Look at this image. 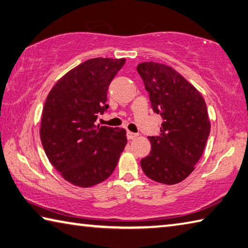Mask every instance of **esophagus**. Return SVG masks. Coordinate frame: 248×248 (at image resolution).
Returning <instances> with one entry per match:
<instances>
[{
  "label": "esophagus",
  "instance_id": "esophagus-1",
  "mask_svg": "<svg viewBox=\"0 0 248 248\" xmlns=\"http://www.w3.org/2000/svg\"><path fill=\"white\" fill-rule=\"evenodd\" d=\"M138 136H139L138 133H133V132H131V131H128V132H127V138H128V140H133V139H136Z\"/></svg>",
  "mask_w": 248,
  "mask_h": 248
}]
</instances>
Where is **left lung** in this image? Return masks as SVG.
Segmentation results:
<instances>
[{"label": "left lung", "instance_id": "8db88e82", "mask_svg": "<svg viewBox=\"0 0 248 248\" xmlns=\"http://www.w3.org/2000/svg\"><path fill=\"white\" fill-rule=\"evenodd\" d=\"M150 95L152 109L164 119L159 137H148L151 153L141 159L148 178L164 184L183 181L194 170L210 133L201 93L174 69L146 62L137 67Z\"/></svg>", "mask_w": 248, "mask_h": 248}]
</instances>
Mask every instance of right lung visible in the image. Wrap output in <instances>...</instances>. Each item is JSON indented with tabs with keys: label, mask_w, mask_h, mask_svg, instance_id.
Here are the masks:
<instances>
[{
	"label": "right lung",
	"mask_w": 248,
	"mask_h": 248,
	"mask_svg": "<svg viewBox=\"0 0 248 248\" xmlns=\"http://www.w3.org/2000/svg\"><path fill=\"white\" fill-rule=\"evenodd\" d=\"M125 60L92 58L57 81L46 97L40 138L48 160L74 186L104 181L124 152L125 130L96 125L108 108L107 90Z\"/></svg>",
	"instance_id": "add662e5"
}]
</instances>
